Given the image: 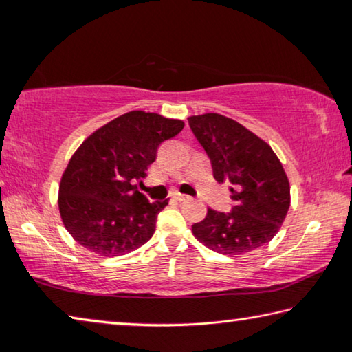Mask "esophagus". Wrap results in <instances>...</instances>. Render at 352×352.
<instances>
[{
	"mask_svg": "<svg viewBox=\"0 0 352 352\" xmlns=\"http://www.w3.org/2000/svg\"><path fill=\"white\" fill-rule=\"evenodd\" d=\"M172 199H175L178 201H184V200H189V195H184V194H180V192H174V194H172Z\"/></svg>",
	"mask_w": 352,
	"mask_h": 352,
	"instance_id": "1",
	"label": "esophagus"
}]
</instances>
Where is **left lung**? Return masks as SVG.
<instances>
[{
  "mask_svg": "<svg viewBox=\"0 0 352 352\" xmlns=\"http://www.w3.org/2000/svg\"><path fill=\"white\" fill-rule=\"evenodd\" d=\"M189 127L211 160L214 178L230 182V212L208 208L192 225L195 239L212 252L245 254L270 242L290 206V184L276 153L234 119L205 113L188 118Z\"/></svg>",
  "mask_w": 352,
  "mask_h": 352,
  "instance_id": "8db88e82",
  "label": "left lung"
}]
</instances>
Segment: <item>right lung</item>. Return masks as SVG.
I'll return each instance as SVG.
<instances>
[{
  "instance_id": "1",
  "label": "right lung",
  "mask_w": 352,
  "mask_h": 352,
  "mask_svg": "<svg viewBox=\"0 0 352 352\" xmlns=\"http://www.w3.org/2000/svg\"><path fill=\"white\" fill-rule=\"evenodd\" d=\"M180 119L129 111L105 124L71 157L58 186V211L68 233L99 256H122L151 239L168 200L138 190L163 141L183 130Z\"/></svg>"
}]
</instances>
